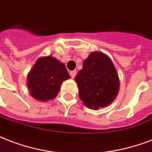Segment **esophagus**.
I'll return each instance as SVG.
<instances>
[{
  "label": "esophagus",
  "instance_id": "34e87169",
  "mask_svg": "<svg viewBox=\"0 0 152 152\" xmlns=\"http://www.w3.org/2000/svg\"><path fill=\"white\" fill-rule=\"evenodd\" d=\"M70 77H72V78H74V77L76 76V75H77V70H72V71H70Z\"/></svg>",
  "mask_w": 152,
  "mask_h": 152
}]
</instances>
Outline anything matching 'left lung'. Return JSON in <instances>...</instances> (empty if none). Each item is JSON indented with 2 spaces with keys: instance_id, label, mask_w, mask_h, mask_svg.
<instances>
[{
  "instance_id": "left-lung-1",
  "label": "left lung",
  "mask_w": 152,
  "mask_h": 152,
  "mask_svg": "<svg viewBox=\"0 0 152 152\" xmlns=\"http://www.w3.org/2000/svg\"><path fill=\"white\" fill-rule=\"evenodd\" d=\"M75 77L78 94L85 105L97 109L108 106L119 92L118 74L112 60L104 53H91Z\"/></svg>"
}]
</instances>
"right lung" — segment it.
<instances>
[{"mask_svg": "<svg viewBox=\"0 0 152 152\" xmlns=\"http://www.w3.org/2000/svg\"><path fill=\"white\" fill-rule=\"evenodd\" d=\"M70 78L65 65L52 56L39 58L28 75L27 85L33 98L47 102L54 99L63 81Z\"/></svg>", "mask_w": 152, "mask_h": 152, "instance_id": "right-lung-1", "label": "right lung"}]
</instances>
